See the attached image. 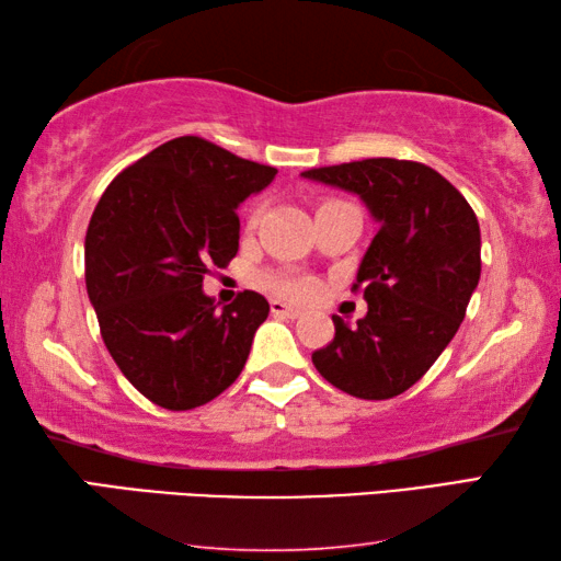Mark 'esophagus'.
Returning <instances> with one entry per match:
<instances>
[{"label": "esophagus", "mask_w": 561, "mask_h": 561, "mask_svg": "<svg viewBox=\"0 0 561 561\" xmlns=\"http://www.w3.org/2000/svg\"><path fill=\"white\" fill-rule=\"evenodd\" d=\"M270 309H272V314H274V317H287V319H297V317H301V309L291 307V304L282 301V299H272V301H270Z\"/></svg>", "instance_id": "obj_1"}]
</instances>
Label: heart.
<instances>
[{
  "instance_id": "obj_1",
  "label": "heart",
  "mask_w": 561,
  "mask_h": 561,
  "mask_svg": "<svg viewBox=\"0 0 561 561\" xmlns=\"http://www.w3.org/2000/svg\"><path fill=\"white\" fill-rule=\"evenodd\" d=\"M264 289H270L277 297L289 299H309L317 294V282L311 277H301V274H264L260 279Z\"/></svg>"
}]
</instances>
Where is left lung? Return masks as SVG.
Instances as JSON below:
<instances>
[{"label": "left lung", "instance_id": "1", "mask_svg": "<svg viewBox=\"0 0 561 561\" xmlns=\"http://www.w3.org/2000/svg\"><path fill=\"white\" fill-rule=\"evenodd\" d=\"M301 175L358 195L378 222L351 287L364 289L366 317L356 327L331 317L336 334L311 360L348 396H401L462 324L480 282L478 217L448 180L413 160L366 158Z\"/></svg>", "mask_w": 561, "mask_h": 561}]
</instances>
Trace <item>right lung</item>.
I'll list each match as a JSON object with an SVG mask.
<instances>
[{
    "label": "right lung",
    "mask_w": 561,
    "mask_h": 561,
    "mask_svg": "<svg viewBox=\"0 0 561 561\" xmlns=\"http://www.w3.org/2000/svg\"><path fill=\"white\" fill-rule=\"evenodd\" d=\"M277 168L197 136L173 138L111 180L87 230V291L121 374L168 411L210 403L242 374L270 314L244 289L217 309L210 267L240 247L237 207Z\"/></svg>",
    "instance_id": "obj_1"
}]
</instances>
